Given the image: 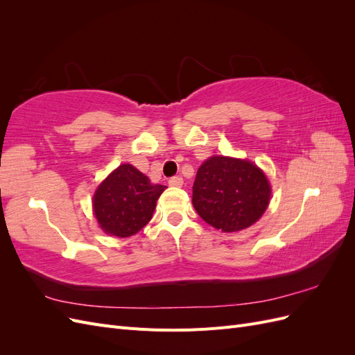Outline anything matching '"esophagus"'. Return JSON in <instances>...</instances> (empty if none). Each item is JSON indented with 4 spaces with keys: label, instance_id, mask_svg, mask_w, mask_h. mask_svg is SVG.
<instances>
[{
    "label": "esophagus",
    "instance_id": "esophagus-1",
    "mask_svg": "<svg viewBox=\"0 0 355 355\" xmlns=\"http://www.w3.org/2000/svg\"><path fill=\"white\" fill-rule=\"evenodd\" d=\"M168 185L170 187H176V188H180L182 185H184V179H182L180 176H173L168 179Z\"/></svg>",
    "mask_w": 355,
    "mask_h": 355
}]
</instances>
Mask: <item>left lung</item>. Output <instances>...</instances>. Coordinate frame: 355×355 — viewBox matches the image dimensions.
Returning a JSON list of instances; mask_svg holds the SVG:
<instances>
[{
    "mask_svg": "<svg viewBox=\"0 0 355 355\" xmlns=\"http://www.w3.org/2000/svg\"><path fill=\"white\" fill-rule=\"evenodd\" d=\"M271 185L249 159L214 155L200 166L192 204L202 220L223 232L252 227L266 210Z\"/></svg>",
    "mask_w": 355,
    "mask_h": 355,
    "instance_id": "obj_1",
    "label": "left lung"
}]
</instances>
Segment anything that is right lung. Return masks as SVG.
Wrapping results in <instances>:
<instances>
[{"label":"right lung","mask_w":355,"mask_h":355,"mask_svg":"<svg viewBox=\"0 0 355 355\" xmlns=\"http://www.w3.org/2000/svg\"><path fill=\"white\" fill-rule=\"evenodd\" d=\"M167 187L151 184L132 164H121L93 196V211L103 232L125 239L151 220L157 200Z\"/></svg>","instance_id":"1"}]
</instances>
